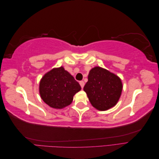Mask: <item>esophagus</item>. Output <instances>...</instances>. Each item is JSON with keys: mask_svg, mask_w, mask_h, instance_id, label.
Listing matches in <instances>:
<instances>
[{"mask_svg": "<svg viewBox=\"0 0 159 159\" xmlns=\"http://www.w3.org/2000/svg\"><path fill=\"white\" fill-rule=\"evenodd\" d=\"M80 84L81 88L83 89V88H84V85H85L84 81H80Z\"/></svg>", "mask_w": 159, "mask_h": 159, "instance_id": "esophagus-1", "label": "esophagus"}]
</instances>
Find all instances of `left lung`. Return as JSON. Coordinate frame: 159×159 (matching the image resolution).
I'll use <instances>...</instances> for the list:
<instances>
[{
    "label": "left lung",
    "instance_id": "1",
    "mask_svg": "<svg viewBox=\"0 0 159 159\" xmlns=\"http://www.w3.org/2000/svg\"><path fill=\"white\" fill-rule=\"evenodd\" d=\"M123 85L118 76L100 67L91 69L84 90L91 105L105 111L115 106L121 96Z\"/></svg>",
    "mask_w": 159,
    "mask_h": 159
}]
</instances>
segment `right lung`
Masks as SVG:
<instances>
[{"label": "right lung", "mask_w": 159, "mask_h": 159, "mask_svg": "<svg viewBox=\"0 0 159 159\" xmlns=\"http://www.w3.org/2000/svg\"><path fill=\"white\" fill-rule=\"evenodd\" d=\"M81 86L63 67L53 69L46 74L40 83V94L50 107L61 109L68 106Z\"/></svg>", "instance_id": "right-lung-1"}]
</instances>
